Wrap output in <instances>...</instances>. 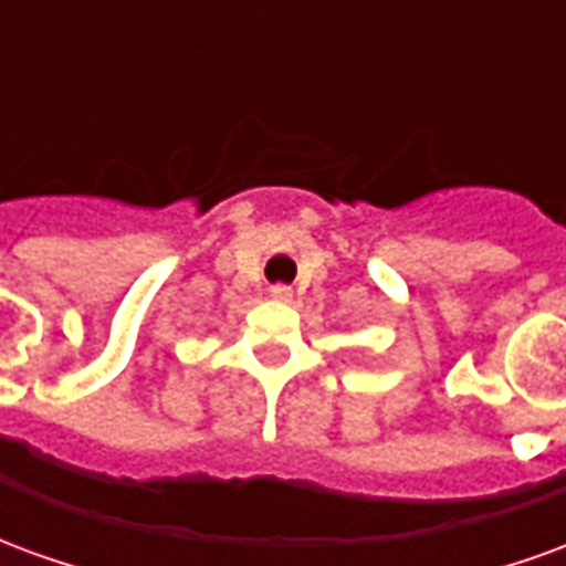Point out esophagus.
<instances>
[{
	"label": "esophagus",
	"instance_id": "esophagus-1",
	"mask_svg": "<svg viewBox=\"0 0 566 566\" xmlns=\"http://www.w3.org/2000/svg\"><path fill=\"white\" fill-rule=\"evenodd\" d=\"M270 294L275 296V300H291V296H294V291H291L287 284H272Z\"/></svg>",
	"mask_w": 566,
	"mask_h": 566
}]
</instances>
